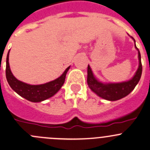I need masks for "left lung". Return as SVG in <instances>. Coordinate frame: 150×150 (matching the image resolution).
<instances>
[{
    "instance_id": "1",
    "label": "left lung",
    "mask_w": 150,
    "mask_h": 150,
    "mask_svg": "<svg viewBox=\"0 0 150 150\" xmlns=\"http://www.w3.org/2000/svg\"><path fill=\"white\" fill-rule=\"evenodd\" d=\"M134 40L135 43V40ZM135 48L138 51L139 66L134 76L128 81H122L118 83H105L102 82L98 78L95 77L89 65L87 68V84L91 90L96 94L100 98L109 101H115L127 96L134 90L135 86L139 81L142 72V66L141 63V55L136 44L134 45Z\"/></svg>"
}]
</instances>
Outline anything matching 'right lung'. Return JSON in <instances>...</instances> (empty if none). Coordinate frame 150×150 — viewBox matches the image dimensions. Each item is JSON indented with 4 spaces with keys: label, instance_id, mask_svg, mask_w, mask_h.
<instances>
[{
    "label": "right lung",
    "instance_id": "obj_1",
    "mask_svg": "<svg viewBox=\"0 0 150 150\" xmlns=\"http://www.w3.org/2000/svg\"><path fill=\"white\" fill-rule=\"evenodd\" d=\"M9 52L6 58V79L11 89L21 97L32 103H39L54 96L64 85L66 74L70 66L64 71L62 75L51 81L37 85L27 84L18 80L12 74L8 62Z\"/></svg>",
    "mask_w": 150,
    "mask_h": 150
}]
</instances>
